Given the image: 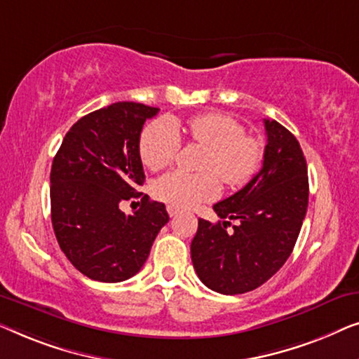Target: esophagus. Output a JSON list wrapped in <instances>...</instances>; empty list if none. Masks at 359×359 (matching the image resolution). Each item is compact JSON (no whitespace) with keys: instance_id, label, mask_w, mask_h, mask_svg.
I'll use <instances>...</instances> for the list:
<instances>
[{"instance_id":"obj_1","label":"esophagus","mask_w":359,"mask_h":359,"mask_svg":"<svg viewBox=\"0 0 359 359\" xmlns=\"http://www.w3.org/2000/svg\"><path fill=\"white\" fill-rule=\"evenodd\" d=\"M168 213H169V216H175V215L179 213V208H175V206L168 205Z\"/></svg>"}]
</instances>
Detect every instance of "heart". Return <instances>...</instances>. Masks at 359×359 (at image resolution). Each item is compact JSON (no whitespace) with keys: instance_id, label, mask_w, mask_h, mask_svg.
Masks as SVG:
<instances>
[{"instance_id":"obj_1","label":"heart","mask_w":359,"mask_h":359,"mask_svg":"<svg viewBox=\"0 0 359 359\" xmlns=\"http://www.w3.org/2000/svg\"><path fill=\"white\" fill-rule=\"evenodd\" d=\"M184 130L194 143L208 148L200 169L205 172L191 174L172 170L156 180L154 195L161 201L180 210L195 208L219 194V180L228 187L245 184L259 168L260 143L249 135L236 118L226 114H201L172 122L158 118L143 130L140 138V154L146 168L161 170L177 159Z\"/></svg>"}]
</instances>
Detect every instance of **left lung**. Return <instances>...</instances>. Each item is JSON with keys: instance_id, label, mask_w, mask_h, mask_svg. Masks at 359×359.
<instances>
[{"instance_id": "1", "label": "left lung", "mask_w": 359, "mask_h": 359, "mask_svg": "<svg viewBox=\"0 0 359 359\" xmlns=\"http://www.w3.org/2000/svg\"><path fill=\"white\" fill-rule=\"evenodd\" d=\"M262 169L234 195L213 205L223 221L198 219L190 252L205 286L221 294L252 291L291 255L307 211L309 180L299 141L276 120H264ZM236 219L234 233L227 232Z\"/></svg>"}]
</instances>
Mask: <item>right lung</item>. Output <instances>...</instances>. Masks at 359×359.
Instances as JSON below:
<instances>
[{
	"mask_svg": "<svg viewBox=\"0 0 359 359\" xmlns=\"http://www.w3.org/2000/svg\"><path fill=\"white\" fill-rule=\"evenodd\" d=\"M159 109L117 102L73 125L50 172L52 224L60 249L90 280L118 283L138 273L169 221L164 203L138 189L144 182L140 135ZM142 206L125 215L123 201Z\"/></svg>",
	"mask_w": 359,
	"mask_h": 359,
	"instance_id": "obj_1",
	"label": "right lung"
}]
</instances>
